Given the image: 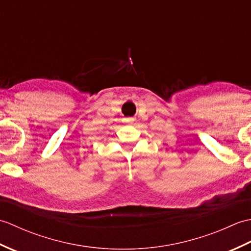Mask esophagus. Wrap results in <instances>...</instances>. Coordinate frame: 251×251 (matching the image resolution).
Masks as SVG:
<instances>
[{
	"mask_svg": "<svg viewBox=\"0 0 251 251\" xmlns=\"http://www.w3.org/2000/svg\"><path fill=\"white\" fill-rule=\"evenodd\" d=\"M125 120H126L127 123H132V122L135 121L134 119H132V117H127V119H125Z\"/></svg>",
	"mask_w": 251,
	"mask_h": 251,
	"instance_id": "obj_1",
	"label": "esophagus"
}]
</instances>
